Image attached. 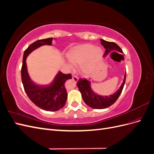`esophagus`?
<instances>
[{
  "label": "esophagus",
  "instance_id": "1",
  "mask_svg": "<svg viewBox=\"0 0 154 154\" xmlns=\"http://www.w3.org/2000/svg\"><path fill=\"white\" fill-rule=\"evenodd\" d=\"M72 80L74 81V82H78V77L77 76H75V75H74V76H72Z\"/></svg>",
  "mask_w": 154,
  "mask_h": 154
}]
</instances>
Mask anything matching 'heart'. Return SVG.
Masks as SVG:
<instances>
[{
  "label": "heart",
  "instance_id": "b5f03b06",
  "mask_svg": "<svg viewBox=\"0 0 154 154\" xmlns=\"http://www.w3.org/2000/svg\"><path fill=\"white\" fill-rule=\"evenodd\" d=\"M103 49L92 44H83L69 50L67 54L69 66L79 65V71L83 75H89L99 67L103 57Z\"/></svg>",
  "mask_w": 154,
  "mask_h": 154
}]
</instances>
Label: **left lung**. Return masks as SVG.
<instances>
[{"label":"left lung","instance_id":"obj_1","mask_svg":"<svg viewBox=\"0 0 154 154\" xmlns=\"http://www.w3.org/2000/svg\"><path fill=\"white\" fill-rule=\"evenodd\" d=\"M100 41L101 44L103 45V47L106 49L103 56H106L112 51H117L120 53H123L122 49L116 43L112 42H107L103 39H100ZM125 80L126 74H125L123 82L119 89L116 91V92L114 93L112 95L108 96H103L96 94L91 89L90 82L87 80L85 78L79 79L77 82V86L82 95L83 101L88 106L95 109H103L111 106L118 100L123 91Z\"/></svg>","mask_w":154,"mask_h":154}]
</instances>
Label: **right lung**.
<instances>
[{
	"label": "right lung",
	"instance_id": "add662e5",
	"mask_svg": "<svg viewBox=\"0 0 154 154\" xmlns=\"http://www.w3.org/2000/svg\"><path fill=\"white\" fill-rule=\"evenodd\" d=\"M53 38L38 40L31 44L24 53L21 69L22 82L25 92L30 100L39 108L46 111H57L66 103L67 91L64 83L72 78L71 74L58 72L53 82L48 85H38L32 82L27 69L26 58L32 51L42 45H51Z\"/></svg>",
	"mask_w": 154,
	"mask_h": 154
}]
</instances>
